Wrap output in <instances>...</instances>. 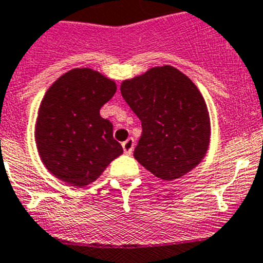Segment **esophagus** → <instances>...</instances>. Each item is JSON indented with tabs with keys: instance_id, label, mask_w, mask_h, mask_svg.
<instances>
[{
	"instance_id": "1",
	"label": "esophagus",
	"mask_w": 263,
	"mask_h": 263,
	"mask_svg": "<svg viewBox=\"0 0 263 263\" xmlns=\"http://www.w3.org/2000/svg\"><path fill=\"white\" fill-rule=\"evenodd\" d=\"M134 145H135V140L132 139V137L127 139L126 141H123L122 146H123V151H124V153H126V155H131L132 151H134Z\"/></svg>"
}]
</instances>
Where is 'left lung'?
I'll return each mask as SVG.
<instances>
[{"label": "left lung", "mask_w": 263, "mask_h": 263, "mask_svg": "<svg viewBox=\"0 0 263 263\" xmlns=\"http://www.w3.org/2000/svg\"><path fill=\"white\" fill-rule=\"evenodd\" d=\"M120 91L141 120L134 157L157 178L173 181L204 158L211 123L204 98L177 68L155 67L131 80Z\"/></svg>", "instance_id": "obj_1"}]
</instances>
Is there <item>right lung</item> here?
<instances>
[{
    "instance_id": "obj_1",
    "label": "right lung",
    "mask_w": 263,
    "mask_h": 263,
    "mask_svg": "<svg viewBox=\"0 0 263 263\" xmlns=\"http://www.w3.org/2000/svg\"><path fill=\"white\" fill-rule=\"evenodd\" d=\"M117 91L114 80L90 68L64 73L44 94L35 141L40 160L60 181L84 187L99 178L123 148L99 110Z\"/></svg>"
}]
</instances>
